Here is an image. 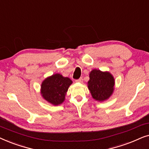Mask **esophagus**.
Wrapping results in <instances>:
<instances>
[{"instance_id":"obj_1","label":"esophagus","mask_w":149,"mask_h":149,"mask_svg":"<svg viewBox=\"0 0 149 149\" xmlns=\"http://www.w3.org/2000/svg\"><path fill=\"white\" fill-rule=\"evenodd\" d=\"M76 82H80V83H82V82H83V79H82V78H79L78 80H76Z\"/></svg>"}]
</instances>
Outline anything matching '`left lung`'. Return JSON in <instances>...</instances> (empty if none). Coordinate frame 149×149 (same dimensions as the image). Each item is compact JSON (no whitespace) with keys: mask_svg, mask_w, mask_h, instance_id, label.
I'll use <instances>...</instances> for the list:
<instances>
[{"mask_svg":"<svg viewBox=\"0 0 149 149\" xmlns=\"http://www.w3.org/2000/svg\"><path fill=\"white\" fill-rule=\"evenodd\" d=\"M88 88L92 97L98 102L108 100L114 90L115 80L109 71L94 69L89 73Z\"/></svg>","mask_w":149,"mask_h":149,"instance_id":"left-lung-1","label":"left lung"}]
</instances>
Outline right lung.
Masks as SVG:
<instances>
[{
    "label": "right lung",
    "instance_id": "right-lung-1",
    "mask_svg": "<svg viewBox=\"0 0 149 149\" xmlns=\"http://www.w3.org/2000/svg\"><path fill=\"white\" fill-rule=\"evenodd\" d=\"M73 82L70 78L60 73L52 75L43 81L41 85V95L49 104L58 106L65 100V95Z\"/></svg>",
    "mask_w": 149,
    "mask_h": 149
}]
</instances>
